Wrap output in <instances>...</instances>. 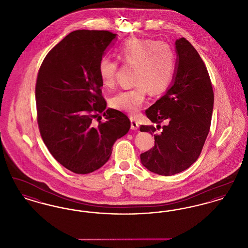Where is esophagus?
<instances>
[{"label": "esophagus", "instance_id": "esophagus-1", "mask_svg": "<svg viewBox=\"0 0 248 248\" xmlns=\"http://www.w3.org/2000/svg\"><path fill=\"white\" fill-rule=\"evenodd\" d=\"M130 121H131V129L138 130L140 128V124L136 119L131 117Z\"/></svg>", "mask_w": 248, "mask_h": 248}]
</instances>
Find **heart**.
<instances>
[{"label": "heart", "mask_w": 248, "mask_h": 248, "mask_svg": "<svg viewBox=\"0 0 248 248\" xmlns=\"http://www.w3.org/2000/svg\"><path fill=\"white\" fill-rule=\"evenodd\" d=\"M120 59L136 67L135 88L115 94L110 105L121 111L136 114L145 100L147 90L158 94L169 86L175 73V54L167 44L152 39L130 38L119 47ZM118 62L108 57L100 59L98 75L102 84L112 88L116 83Z\"/></svg>", "instance_id": "b5f03b06"}]
</instances>
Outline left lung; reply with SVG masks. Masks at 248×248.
<instances>
[{"instance_id": "left-lung-1", "label": "left lung", "mask_w": 248, "mask_h": 248, "mask_svg": "<svg viewBox=\"0 0 248 248\" xmlns=\"http://www.w3.org/2000/svg\"><path fill=\"white\" fill-rule=\"evenodd\" d=\"M177 62L169 89L146 115L154 125H141V132L154 135L155 145L140 154L142 165L161 176L180 173L192 165L204 145L210 129L214 92L207 69L188 40L176 41ZM163 121V127L159 124Z\"/></svg>"}]
</instances>
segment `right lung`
Masks as SVG:
<instances>
[{
	"label": "right lung",
	"instance_id": "obj_1",
	"mask_svg": "<svg viewBox=\"0 0 248 248\" xmlns=\"http://www.w3.org/2000/svg\"><path fill=\"white\" fill-rule=\"evenodd\" d=\"M108 31H72L52 48L37 76V122L53 157L75 174L106 164L112 146L130 129L128 117L106 109L98 64L116 38ZM103 113L106 122L93 120ZM101 120V118H100Z\"/></svg>",
	"mask_w": 248,
	"mask_h": 248
}]
</instances>
